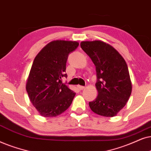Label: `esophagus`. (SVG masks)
I'll list each match as a JSON object with an SVG mask.
<instances>
[{"label":"esophagus","mask_w":151,"mask_h":151,"mask_svg":"<svg viewBox=\"0 0 151 151\" xmlns=\"http://www.w3.org/2000/svg\"><path fill=\"white\" fill-rule=\"evenodd\" d=\"M77 88H79V90H83L84 88H85V87H84V86H77Z\"/></svg>","instance_id":"1"}]
</instances>
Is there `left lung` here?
Masks as SVG:
<instances>
[{
  "mask_svg": "<svg viewBox=\"0 0 151 151\" xmlns=\"http://www.w3.org/2000/svg\"><path fill=\"white\" fill-rule=\"evenodd\" d=\"M80 45L96 67L98 95L89 102L90 109L101 116H115L131 94L127 64L112 46L103 41H82Z\"/></svg>",
  "mask_w": 151,
  "mask_h": 151,
  "instance_id": "obj_1",
  "label": "left lung"
}]
</instances>
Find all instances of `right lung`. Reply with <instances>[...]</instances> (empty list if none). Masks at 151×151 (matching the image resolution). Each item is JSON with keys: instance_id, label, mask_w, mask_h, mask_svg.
<instances>
[{"instance_id": "add662e5", "label": "right lung", "mask_w": 151, "mask_h": 151, "mask_svg": "<svg viewBox=\"0 0 151 151\" xmlns=\"http://www.w3.org/2000/svg\"><path fill=\"white\" fill-rule=\"evenodd\" d=\"M79 43L57 40L46 45L34 60L26 83L30 101L39 113L53 117L65 111L76 93L62 82L67 77L68 55L77 49Z\"/></svg>"}]
</instances>
